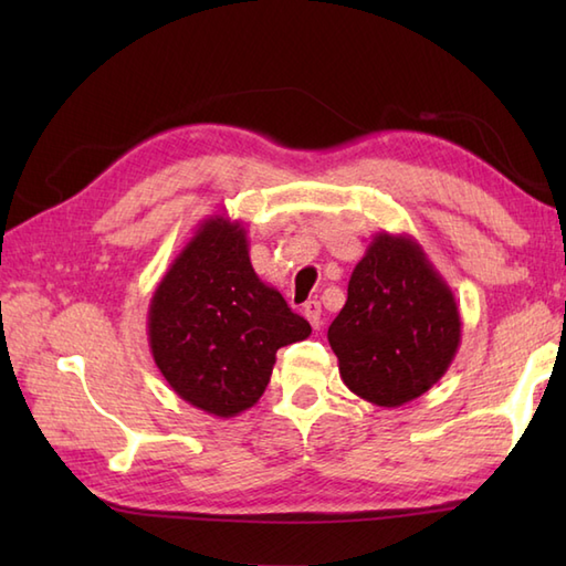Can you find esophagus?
<instances>
[{"instance_id": "34e87169", "label": "esophagus", "mask_w": 566, "mask_h": 566, "mask_svg": "<svg viewBox=\"0 0 566 566\" xmlns=\"http://www.w3.org/2000/svg\"><path fill=\"white\" fill-rule=\"evenodd\" d=\"M304 316L308 318V323L314 328L323 326V318H321V304L318 302H306L304 304Z\"/></svg>"}]
</instances>
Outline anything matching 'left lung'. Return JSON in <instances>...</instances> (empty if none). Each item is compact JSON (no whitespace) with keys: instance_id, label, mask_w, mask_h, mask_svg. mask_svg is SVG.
I'll return each instance as SVG.
<instances>
[{"instance_id":"1","label":"left lung","mask_w":566,"mask_h":566,"mask_svg":"<svg viewBox=\"0 0 566 566\" xmlns=\"http://www.w3.org/2000/svg\"><path fill=\"white\" fill-rule=\"evenodd\" d=\"M454 294L411 235L377 233L355 264L328 343L359 399L396 408L442 379L460 350Z\"/></svg>"}]
</instances>
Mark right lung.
<instances>
[{
	"label": "right lung",
	"instance_id": "obj_1",
	"mask_svg": "<svg viewBox=\"0 0 566 566\" xmlns=\"http://www.w3.org/2000/svg\"><path fill=\"white\" fill-rule=\"evenodd\" d=\"M308 335V321L252 270L243 223L223 213L199 223L148 306L160 375L179 399L219 418L255 406L276 350Z\"/></svg>",
	"mask_w": 566,
	"mask_h": 566
}]
</instances>
